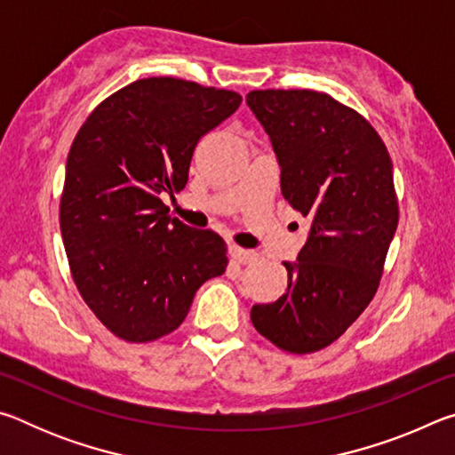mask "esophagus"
<instances>
[{
    "mask_svg": "<svg viewBox=\"0 0 455 455\" xmlns=\"http://www.w3.org/2000/svg\"><path fill=\"white\" fill-rule=\"evenodd\" d=\"M228 255H230V259L236 260L238 265H252V263H257V259H259L255 251L241 249V246H236V244L228 246Z\"/></svg>",
    "mask_w": 455,
    "mask_h": 455,
    "instance_id": "1",
    "label": "esophagus"
}]
</instances>
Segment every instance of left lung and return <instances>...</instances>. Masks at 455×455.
Here are the masks:
<instances>
[{"label": "left lung", "mask_w": 455, "mask_h": 455, "mask_svg": "<svg viewBox=\"0 0 455 455\" xmlns=\"http://www.w3.org/2000/svg\"><path fill=\"white\" fill-rule=\"evenodd\" d=\"M246 104L271 138L281 192L309 220L287 268V292L255 305L260 335L289 353H313L341 337L371 303L399 209L394 164L379 134L355 110L315 90H252Z\"/></svg>", "instance_id": "left-lung-1"}]
</instances>
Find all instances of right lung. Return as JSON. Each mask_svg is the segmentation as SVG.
<instances>
[{"mask_svg": "<svg viewBox=\"0 0 455 455\" xmlns=\"http://www.w3.org/2000/svg\"><path fill=\"white\" fill-rule=\"evenodd\" d=\"M241 102L236 92L187 80H136L74 138L61 238L82 299L124 341L172 333L200 284L225 273V241L168 217L160 196L187 187L198 140Z\"/></svg>", "mask_w": 455, "mask_h": 455, "instance_id": "add662e5", "label": "right lung"}]
</instances>
